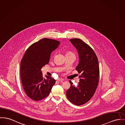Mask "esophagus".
<instances>
[{
    "instance_id": "esophagus-1",
    "label": "esophagus",
    "mask_w": 125,
    "mask_h": 125,
    "mask_svg": "<svg viewBox=\"0 0 125 125\" xmlns=\"http://www.w3.org/2000/svg\"><path fill=\"white\" fill-rule=\"evenodd\" d=\"M57 80L58 81H64V79L63 78H58Z\"/></svg>"
}]
</instances>
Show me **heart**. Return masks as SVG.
I'll return each mask as SVG.
<instances>
[{"instance_id":"heart-1","label":"heart","mask_w":125,"mask_h":125,"mask_svg":"<svg viewBox=\"0 0 125 125\" xmlns=\"http://www.w3.org/2000/svg\"><path fill=\"white\" fill-rule=\"evenodd\" d=\"M72 54V53H70V52H68V53H67V54ZM67 54H66V55H67Z\"/></svg>"}]
</instances>
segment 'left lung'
<instances>
[{
  "instance_id": "1",
  "label": "left lung",
  "mask_w": 125,
  "mask_h": 125,
  "mask_svg": "<svg viewBox=\"0 0 125 125\" xmlns=\"http://www.w3.org/2000/svg\"><path fill=\"white\" fill-rule=\"evenodd\" d=\"M70 41L78 52L79 61L76 69L81 75L77 86L69 80L71 86L66 95L71 102L79 106L86 103L96 91L99 80V64L94 51L89 46L80 39Z\"/></svg>"
}]
</instances>
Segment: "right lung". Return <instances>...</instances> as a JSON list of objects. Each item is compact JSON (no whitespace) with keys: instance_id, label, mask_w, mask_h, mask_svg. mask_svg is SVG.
I'll list each match as a JSON object with an SVG mask.
<instances>
[{"instance_id":"obj_1","label":"right lung","mask_w":125,"mask_h":125,"mask_svg":"<svg viewBox=\"0 0 125 125\" xmlns=\"http://www.w3.org/2000/svg\"><path fill=\"white\" fill-rule=\"evenodd\" d=\"M60 42L42 39L27 49L20 63V77L24 91L31 99L39 101L49 95L55 79L48 76L43 78L41 68L49 63L50 55Z\"/></svg>"}]
</instances>
